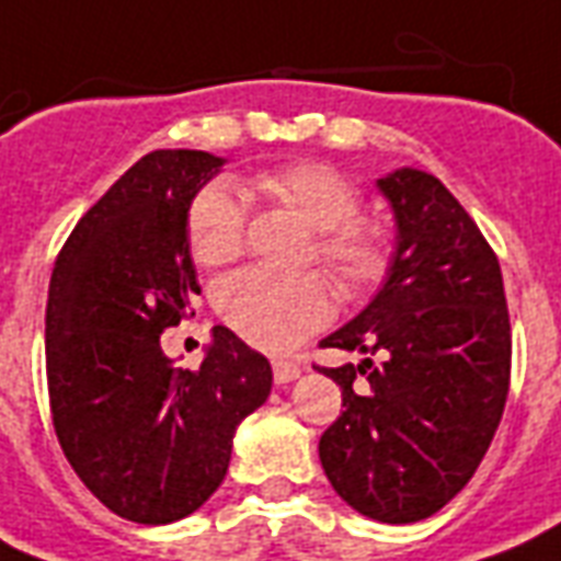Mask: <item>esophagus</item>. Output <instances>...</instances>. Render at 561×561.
<instances>
[{
	"mask_svg": "<svg viewBox=\"0 0 561 561\" xmlns=\"http://www.w3.org/2000/svg\"><path fill=\"white\" fill-rule=\"evenodd\" d=\"M299 375V364L290 358H273V378L276 383H288Z\"/></svg>",
	"mask_w": 561,
	"mask_h": 561,
	"instance_id": "1",
	"label": "esophagus"
}]
</instances>
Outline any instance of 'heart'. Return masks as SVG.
Segmentation results:
<instances>
[{
    "label": "heart",
    "instance_id": "obj_1",
    "mask_svg": "<svg viewBox=\"0 0 561 561\" xmlns=\"http://www.w3.org/2000/svg\"><path fill=\"white\" fill-rule=\"evenodd\" d=\"M253 188L273 206L297 211L314 227L308 262L332 273L346 299H358L387 279L392 241L387 229L360 218L364 197L341 171L317 160H299L259 171ZM247 215L236 188L211 180L186 206V241L203 267H224L244 253ZM215 311L224 323L259 350L285 352L317 332L332 317V290L320 273H271L250 267L215 290Z\"/></svg>",
    "mask_w": 561,
    "mask_h": 561
}]
</instances>
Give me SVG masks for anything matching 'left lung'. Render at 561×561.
<instances>
[{"instance_id":"obj_1","label":"left lung","mask_w":561,"mask_h":561,"mask_svg":"<svg viewBox=\"0 0 561 561\" xmlns=\"http://www.w3.org/2000/svg\"><path fill=\"white\" fill-rule=\"evenodd\" d=\"M399 250L378 297L323 350L360 364L317 367L343 410L320 436L334 492L360 515L413 524L439 513L478 471L510 392L513 332L495 250L425 171L378 180Z\"/></svg>"}]
</instances>
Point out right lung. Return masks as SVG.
Returning <instances> with one entry per match:
<instances>
[{"instance_id": "obj_1", "label": "right lung", "mask_w": 561, "mask_h": 561, "mask_svg": "<svg viewBox=\"0 0 561 561\" xmlns=\"http://www.w3.org/2000/svg\"><path fill=\"white\" fill-rule=\"evenodd\" d=\"M224 165L153 151L92 206L57 255L46 378L57 443L83 486L136 524H171L227 474L238 422L271 396L264 355L215 325L201 369H178L160 334L201 294L186 241L192 194Z\"/></svg>"}]
</instances>
